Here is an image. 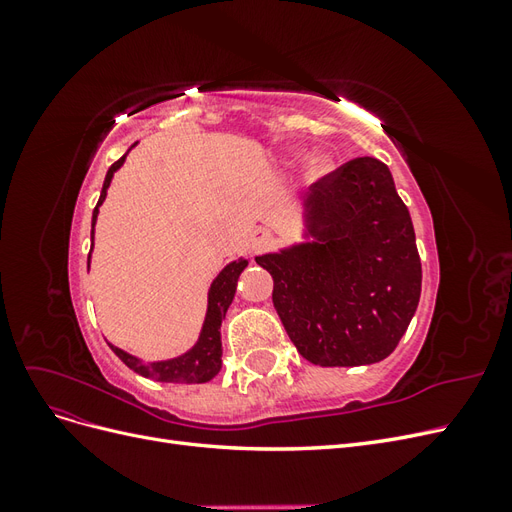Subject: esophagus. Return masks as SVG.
I'll list each match as a JSON object with an SVG mask.
<instances>
[{
  "label": "esophagus",
  "mask_w": 512,
  "mask_h": 512,
  "mask_svg": "<svg viewBox=\"0 0 512 512\" xmlns=\"http://www.w3.org/2000/svg\"><path fill=\"white\" fill-rule=\"evenodd\" d=\"M250 245H252V250H254L256 254H258V252H265L267 247H271V245H273V235H271V230H267V228H258V230H254V235H252Z\"/></svg>",
  "instance_id": "esophagus-1"
}]
</instances>
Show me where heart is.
<instances>
[{
  "instance_id": "1",
  "label": "heart",
  "mask_w": 512,
  "mask_h": 512,
  "mask_svg": "<svg viewBox=\"0 0 512 512\" xmlns=\"http://www.w3.org/2000/svg\"><path fill=\"white\" fill-rule=\"evenodd\" d=\"M299 160H301V153H294L290 158V164H297ZM329 168H331V160L327 156H322V153L312 156V160H309V173L312 175H324Z\"/></svg>"
}]
</instances>
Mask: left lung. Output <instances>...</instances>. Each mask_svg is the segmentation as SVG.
<instances>
[{
  "mask_svg": "<svg viewBox=\"0 0 512 512\" xmlns=\"http://www.w3.org/2000/svg\"><path fill=\"white\" fill-rule=\"evenodd\" d=\"M305 241L256 258L273 305L303 359L320 367L389 356L421 299V258L391 170L356 158L318 179L305 203Z\"/></svg>",
  "mask_w": 512,
  "mask_h": 512,
  "instance_id": "1",
  "label": "left lung"
}]
</instances>
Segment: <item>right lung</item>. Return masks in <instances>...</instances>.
I'll use <instances>...</instances> for the list:
<instances>
[{"mask_svg": "<svg viewBox=\"0 0 512 512\" xmlns=\"http://www.w3.org/2000/svg\"><path fill=\"white\" fill-rule=\"evenodd\" d=\"M128 151H126V156H128ZM126 156H121L111 168H108V173L104 177L100 200H98V205L94 209V215H91V239H94V226H96V220H98L100 205L104 203V198H106L108 185H111V179L115 175V170H119L121 164L126 162ZM89 258H91V252H89ZM87 267H89V260H87ZM245 267H247V260L239 258L235 262H230V265H226L220 271V275L215 277L211 288H209L207 316H205V322H203V329H200L198 342L185 354L175 356V359H168V361L143 363L141 359H136V356L123 352L121 348H117L113 344H108V346H111V350L119 356L123 363H126L132 371H136V374H141L143 378H151V380H158V382H179V384H203V382H209L211 378L218 376V371L222 369V335H220V327H222V320H224V316L228 312L232 299H235L237 280H239V275H241V271Z\"/></svg>", "mask_w": 512, "mask_h": 512, "instance_id": "1", "label": "right lung"}]
</instances>
